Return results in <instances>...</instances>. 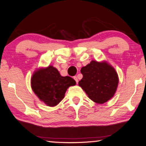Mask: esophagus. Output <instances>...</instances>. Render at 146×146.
I'll return each instance as SVG.
<instances>
[{
  "instance_id": "34e87169",
  "label": "esophagus",
  "mask_w": 146,
  "mask_h": 146,
  "mask_svg": "<svg viewBox=\"0 0 146 146\" xmlns=\"http://www.w3.org/2000/svg\"><path fill=\"white\" fill-rule=\"evenodd\" d=\"M73 78L75 79V80L76 81V84H78V80L77 77H76V76H74Z\"/></svg>"
}]
</instances>
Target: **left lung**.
Wrapping results in <instances>:
<instances>
[{"mask_svg":"<svg viewBox=\"0 0 146 146\" xmlns=\"http://www.w3.org/2000/svg\"><path fill=\"white\" fill-rule=\"evenodd\" d=\"M83 77L78 85L93 102L104 104L111 99L117 90L118 77L112 66L106 62L92 60L80 70Z\"/></svg>","mask_w":146,"mask_h":146,"instance_id":"obj_1","label":"left lung"}]
</instances>
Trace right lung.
Listing matches in <instances>:
<instances>
[{"instance_id":"right-lung-1","label":"right lung","mask_w":146,"mask_h":146,"mask_svg":"<svg viewBox=\"0 0 146 146\" xmlns=\"http://www.w3.org/2000/svg\"><path fill=\"white\" fill-rule=\"evenodd\" d=\"M31 88L41 101L48 106L53 107L63 99L67 89L76 84L70 76H62L58 71L49 66L33 73Z\"/></svg>"}]
</instances>
